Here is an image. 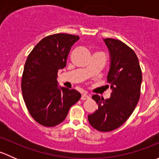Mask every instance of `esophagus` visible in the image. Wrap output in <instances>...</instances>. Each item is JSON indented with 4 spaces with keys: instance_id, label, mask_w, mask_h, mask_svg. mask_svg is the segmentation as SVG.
Segmentation results:
<instances>
[{
    "instance_id": "obj_1",
    "label": "esophagus",
    "mask_w": 159,
    "mask_h": 159,
    "mask_svg": "<svg viewBox=\"0 0 159 159\" xmlns=\"http://www.w3.org/2000/svg\"><path fill=\"white\" fill-rule=\"evenodd\" d=\"M81 100H88V99H90V96L87 94H83L82 95H81Z\"/></svg>"
}]
</instances>
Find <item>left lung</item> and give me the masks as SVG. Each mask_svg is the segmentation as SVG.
<instances>
[{
  "instance_id": "1",
  "label": "left lung",
  "mask_w": 159,
  "mask_h": 159,
  "mask_svg": "<svg viewBox=\"0 0 159 159\" xmlns=\"http://www.w3.org/2000/svg\"><path fill=\"white\" fill-rule=\"evenodd\" d=\"M103 41L109 51L107 81L112 92L107 99L98 94L92 95L98 107L88 118L94 129L105 132L119 128L131 116L140 98L142 75L132 49L119 40L106 38Z\"/></svg>"
}]
</instances>
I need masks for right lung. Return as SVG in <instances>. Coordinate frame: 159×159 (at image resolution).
<instances>
[{
  "instance_id": "obj_1",
  "label": "right lung",
  "mask_w": 159,
  "mask_h": 159,
  "mask_svg": "<svg viewBox=\"0 0 159 159\" xmlns=\"http://www.w3.org/2000/svg\"><path fill=\"white\" fill-rule=\"evenodd\" d=\"M79 36L56 34L43 38L28 55L22 75L21 90L32 118L46 127H54L66 118L81 98L75 89L58 86L57 74L66 66L67 57Z\"/></svg>"
}]
</instances>
